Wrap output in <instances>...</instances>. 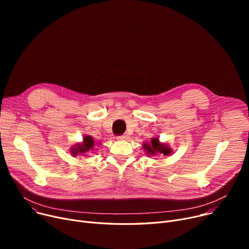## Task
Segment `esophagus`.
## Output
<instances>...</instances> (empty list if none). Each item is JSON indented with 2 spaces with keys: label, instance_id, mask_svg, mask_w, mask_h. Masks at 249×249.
I'll return each instance as SVG.
<instances>
[{
  "label": "esophagus",
  "instance_id": "1",
  "mask_svg": "<svg viewBox=\"0 0 249 249\" xmlns=\"http://www.w3.org/2000/svg\"><path fill=\"white\" fill-rule=\"evenodd\" d=\"M128 138H129L128 134H123V135H120V136H118V137H117V139H118V140H127Z\"/></svg>",
  "mask_w": 249,
  "mask_h": 249
}]
</instances>
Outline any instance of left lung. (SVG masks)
<instances>
[{
  "label": "left lung",
  "mask_w": 249,
  "mask_h": 249,
  "mask_svg": "<svg viewBox=\"0 0 249 249\" xmlns=\"http://www.w3.org/2000/svg\"><path fill=\"white\" fill-rule=\"evenodd\" d=\"M143 147H144L146 153H148L149 155H154L156 153H162L163 155H169L173 151L172 148L167 144H165V143H160L158 137L151 138V142L149 144L144 143V146Z\"/></svg>",
  "instance_id": "left-lung-1"
}]
</instances>
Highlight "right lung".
Instances as JSON below:
<instances>
[{
    "label": "right lung",
    "mask_w": 249,
    "mask_h": 249,
    "mask_svg": "<svg viewBox=\"0 0 249 249\" xmlns=\"http://www.w3.org/2000/svg\"><path fill=\"white\" fill-rule=\"evenodd\" d=\"M95 145V141L94 138L89 136V135H85L83 138L82 143H76L73 146L71 147V153L73 156V158H76V156L84 155L89 150L94 148Z\"/></svg>",
    "instance_id": "obj_1"
}]
</instances>
